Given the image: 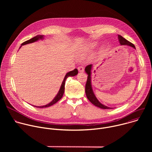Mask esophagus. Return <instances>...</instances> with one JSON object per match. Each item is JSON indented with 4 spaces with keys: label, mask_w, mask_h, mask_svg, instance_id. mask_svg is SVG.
<instances>
[{
    "label": "esophagus",
    "mask_w": 152,
    "mask_h": 152,
    "mask_svg": "<svg viewBox=\"0 0 152 152\" xmlns=\"http://www.w3.org/2000/svg\"><path fill=\"white\" fill-rule=\"evenodd\" d=\"M78 69V71L80 72V73H83L84 72V68L82 67V66H80V67H79L77 68Z\"/></svg>",
    "instance_id": "esophagus-1"
}]
</instances>
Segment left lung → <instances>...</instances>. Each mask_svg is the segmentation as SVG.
Masks as SVG:
<instances>
[{"label": "left lung", "mask_w": 152, "mask_h": 152, "mask_svg": "<svg viewBox=\"0 0 152 152\" xmlns=\"http://www.w3.org/2000/svg\"><path fill=\"white\" fill-rule=\"evenodd\" d=\"M118 41L120 42V44L121 45H126V46H131L134 49H135V46L131 43V42L128 41L127 39L124 38L122 36L118 35ZM93 69V65L90 64L88 66H86L85 69V73L88 75V77H87V80H86V85H85V93L86 96L87 97L88 99L92 103L94 106L99 107L100 108H102V109H111L112 107H110L108 106H106L102 103H101L99 100L97 99L96 97L93 90L92 88V85H91V71Z\"/></svg>", "instance_id": "8db88e82"}]
</instances>
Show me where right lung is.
<instances>
[{"label":"right lung","instance_id":"add662e5","mask_svg":"<svg viewBox=\"0 0 152 152\" xmlns=\"http://www.w3.org/2000/svg\"><path fill=\"white\" fill-rule=\"evenodd\" d=\"M44 35H37L35 37H34V38L28 40V41H25L24 42H23L22 44H21V46H23V45H28V44H30V43H32V42H36L37 41H38L39 39H44ZM21 46H20L21 48ZM78 73V71L77 70V69H75V70H72V71H70L69 72H68L66 76H65L64 77V79L61 83V87H60V89L58 93V94H56V96L55 97V98L53 99V100L50 102L49 103L46 104V105H44V106H34L35 107H41V108H43V107H49V106H50L53 104H54L55 103H56L58 100H59L63 96V94H64V90H65V83H66V79L69 77H70V76H75L76 75H77Z\"/></svg>","mask_w":152,"mask_h":152}]
</instances>
